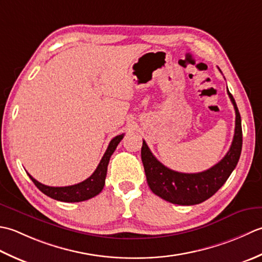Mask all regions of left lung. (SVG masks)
<instances>
[{
	"label": "left lung",
	"mask_w": 262,
	"mask_h": 262,
	"mask_svg": "<svg viewBox=\"0 0 262 262\" xmlns=\"http://www.w3.org/2000/svg\"><path fill=\"white\" fill-rule=\"evenodd\" d=\"M227 94L235 110V131L231 148L220 163L200 173H180L157 161L143 140L141 159L149 188L155 194L175 205L192 206L206 201L220 190L236 167L242 150L241 115L232 94Z\"/></svg>",
	"instance_id": "8db88e82"
}]
</instances>
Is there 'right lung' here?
I'll list each match as a JSON object with an SVG mask.
<instances>
[{"instance_id":"1","label":"right lung","mask_w":262,"mask_h":262,"mask_svg":"<svg viewBox=\"0 0 262 262\" xmlns=\"http://www.w3.org/2000/svg\"><path fill=\"white\" fill-rule=\"evenodd\" d=\"M124 135H120L112 139L103 158H101L100 163L98 164L97 168L95 169V172L90 175L87 180L82 181L81 183L69 186H49L38 182V181L35 180L30 174H28L29 178L42 193L57 201L80 202L94 198L95 195L99 194L104 188L110 158L115 151L117 145H119Z\"/></svg>"}]
</instances>
